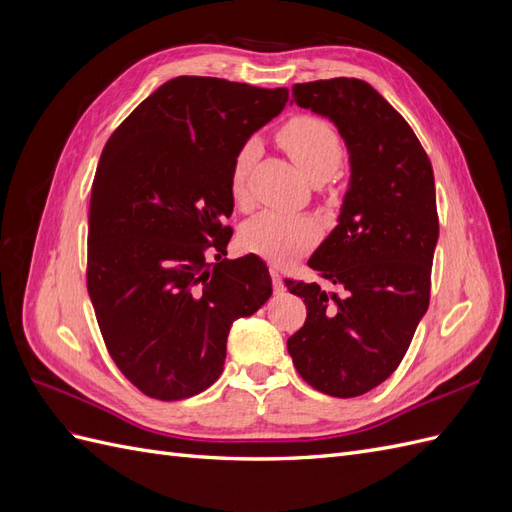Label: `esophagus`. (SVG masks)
<instances>
[{
  "mask_svg": "<svg viewBox=\"0 0 512 512\" xmlns=\"http://www.w3.org/2000/svg\"><path fill=\"white\" fill-rule=\"evenodd\" d=\"M271 280H273L275 294H282L286 290L284 280H282V273H280V269H277V267H271Z\"/></svg>",
  "mask_w": 512,
  "mask_h": 512,
  "instance_id": "34e87169",
  "label": "esophagus"
}]
</instances>
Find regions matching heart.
<instances>
[{"label": "heart", "mask_w": 512, "mask_h": 512, "mask_svg": "<svg viewBox=\"0 0 512 512\" xmlns=\"http://www.w3.org/2000/svg\"><path fill=\"white\" fill-rule=\"evenodd\" d=\"M282 147L288 156L299 164L303 173L312 179H329L344 162V143L342 136L329 121L318 117H294L284 123L277 132ZM260 145L256 138L245 141L230 168V190L235 198H245L247 177L258 158ZM318 224L312 218L282 211H265L256 215L252 222L243 228V247L269 260H288L312 247L318 239Z\"/></svg>", "instance_id": "b5f03b06"}]
</instances>
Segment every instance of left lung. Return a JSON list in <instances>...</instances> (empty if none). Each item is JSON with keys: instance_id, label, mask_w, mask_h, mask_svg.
<instances>
[{"instance_id": "obj_1", "label": "left lung", "mask_w": 512, "mask_h": 512, "mask_svg": "<svg viewBox=\"0 0 512 512\" xmlns=\"http://www.w3.org/2000/svg\"><path fill=\"white\" fill-rule=\"evenodd\" d=\"M292 98L335 123L350 185L339 224L307 260L335 290L286 280L307 307L288 352L316 391L359 397L399 367L429 307L440 230L433 168L408 121L365 81L297 83Z\"/></svg>"}]
</instances>
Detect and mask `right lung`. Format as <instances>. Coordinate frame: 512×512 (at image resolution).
Masks as SVG:
<instances>
[{"label": "right lung", "instance_id": "add662e5", "mask_svg": "<svg viewBox=\"0 0 512 512\" xmlns=\"http://www.w3.org/2000/svg\"><path fill=\"white\" fill-rule=\"evenodd\" d=\"M286 102V87L177 76L104 145L89 203L87 290L108 354L147 397L209 389L232 322L271 297L256 254L224 258L232 228L222 220L235 207L239 147Z\"/></svg>", "mask_w": 512, "mask_h": 512}]
</instances>
